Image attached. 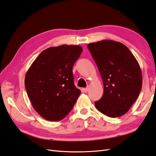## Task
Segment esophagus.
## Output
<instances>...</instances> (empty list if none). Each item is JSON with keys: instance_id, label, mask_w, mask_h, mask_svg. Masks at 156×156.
I'll use <instances>...</instances> for the list:
<instances>
[{"instance_id": "esophagus-1", "label": "esophagus", "mask_w": 156, "mask_h": 156, "mask_svg": "<svg viewBox=\"0 0 156 156\" xmlns=\"http://www.w3.org/2000/svg\"><path fill=\"white\" fill-rule=\"evenodd\" d=\"M88 87H87V88H82V90H83L84 92H88Z\"/></svg>"}]
</instances>
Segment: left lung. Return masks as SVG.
Listing matches in <instances>:
<instances>
[{
  "label": "left lung",
  "instance_id": "left-lung-1",
  "mask_svg": "<svg viewBox=\"0 0 156 156\" xmlns=\"http://www.w3.org/2000/svg\"><path fill=\"white\" fill-rule=\"evenodd\" d=\"M104 84L103 96L94 102L107 117H121L137 100L142 87L140 64L131 51L120 42L102 40L88 45Z\"/></svg>",
  "mask_w": 156,
  "mask_h": 156
}]
</instances>
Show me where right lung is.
Returning a JSON list of instances; mask_svg holds the SVG:
<instances>
[{
	"mask_svg": "<svg viewBox=\"0 0 156 156\" xmlns=\"http://www.w3.org/2000/svg\"><path fill=\"white\" fill-rule=\"evenodd\" d=\"M82 52L80 45L49 48L38 55L26 73L28 97L35 111L46 120L64 119L80 94L74 84L72 67Z\"/></svg>",
	"mask_w": 156,
	"mask_h": 156,
	"instance_id": "obj_1",
	"label": "right lung"
}]
</instances>
